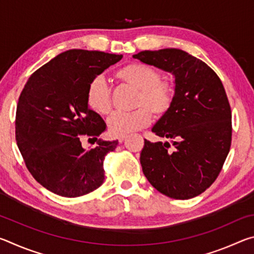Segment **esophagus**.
Returning <instances> with one entry per match:
<instances>
[{
	"label": "esophagus",
	"instance_id": "1",
	"mask_svg": "<svg viewBox=\"0 0 254 254\" xmlns=\"http://www.w3.org/2000/svg\"><path fill=\"white\" fill-rule=\"evenodd\" d=\"M126 139H127V135H119L118 136V140H119L120 143H122Z\"/></svg>",
	"mask_w": 254,
	"mask_h": 254
}]
</instances>
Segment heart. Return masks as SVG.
<instances>
[{
    "label": "heart",
    "mask_w": 254,
    "mask_h": 254,
    "mask_svg": "<svg viewBox=\"0 0 254 254\" xmlns=\"http://www.w3.org/2000/svg\"><path fill=\"white\" fill-rule=\"evenodd\" d=\"M115 76L139 91L136 106L140 109L133 112H114L107 120L112 134L127 135L135 132L151 123V112L160 117L169 111L174 101L173 86L168 81L161 80L160 72L156 68L147 64L132 63L120 68ZM86 102L98 114L106 115L111 112V91L101 77H96L89 83Z\"/></svg>",
    "instance_id": "b5f03b06"
}]
</instances>
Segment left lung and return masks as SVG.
Listing matches in <instances>:
<instances>
[{
	"mask_svg": "<svg viewBox=\"0 0 254 254\" xmlns=\"http://www.w3.org/2000/svg\"><path fill=\"white\" fill-rule=\"evenodd\" d=\"M133 58L171 72L174 101L152 127L158 136L144 140L142 171L161 194L189 199L205 191L221 173L232 140V114L224 86L212 68L180 49L144 50Z\"/></svg>",
	"mask_w": 254,
	"mask_h": 254,
	"instance_id": "1",
	"label": "left lung"
}]
</instances>
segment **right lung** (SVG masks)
Masks as SVG:
<instances>
[{"label":"right lung","mask_w":254,"mask_h":254,"mask_svg":"<svg viewBox=\"0 0 254 254\" xmlns=\"http://www.w3.org/2000/svg\"><path fill=\"white\" fill-rule=\"evenodd\" d=\"M122 55L70 49L30 76L15 117V139L30 174L54 194L79 197L104 182L103 161L118 141L100 135L106 124L86 102L89 83ZM79 135L97 147L84 149Z\"/></svg>","instance_id":"1"}]
</instances>
